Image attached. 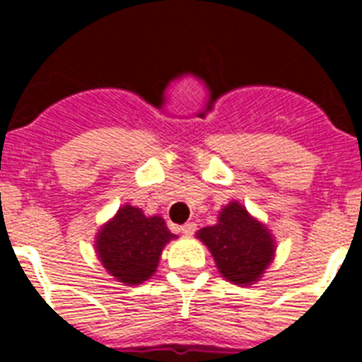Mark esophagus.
Returning a JSON list of instances; mask_svg holds the SVG:
<instances>
[{
	"instance_id": "1",
	"label": "esophagus",
	"mask_w": 362,
	"mask_h": 362,
	"mask_svg": "<svg viewBox=\"0 0 362 362\" xmlns=\"http://www.w3.org/2000/svg\"><path fill=\"white\" fill-rule=\"evenodd\" d=\"M179 230H181V232H183L185 235H192V233H194L197 230V225H196V223H185V225L181 226V228H179Z\"/></svg>"
}]
</instances>
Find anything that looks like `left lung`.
Masks as SVG:
<instances>
[{
    "mask_svg": "<svg viewBox=\"0 0 362 362\" xmlns=\"http://www.w3.org/2000/svg\"><path fill=\"white\" fill-rule=\"evenodd\" d=\"M197 238L209 246L217 270L233 284H252L263 276L276 254V243L263 223L232 201L219 212L217 223L204 226Z\"/></svg>",
    "mask_w": 362,
    "mask_h": 362,
    "instance_id": "1",
    "label": "left lung"
}]
</instances>
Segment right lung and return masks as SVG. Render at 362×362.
<instances>
[{
	"label": "right lung",
	"instance_id": "right-lung-1",
	"mask_svg": "<svg viewBox=\"0 0 362 362\" xmlns=\"http://www.w3.org/2000/svg\"><path fill=\"white\" fill-rule=\"evenodd\" d=\"M175 238L163 217L124 204L95 235V254L110 276L134 286L153 276L163 248Z\"/></svg>",
	"mask_w": 362,
	"mask_h": 362
}]
</instances>
